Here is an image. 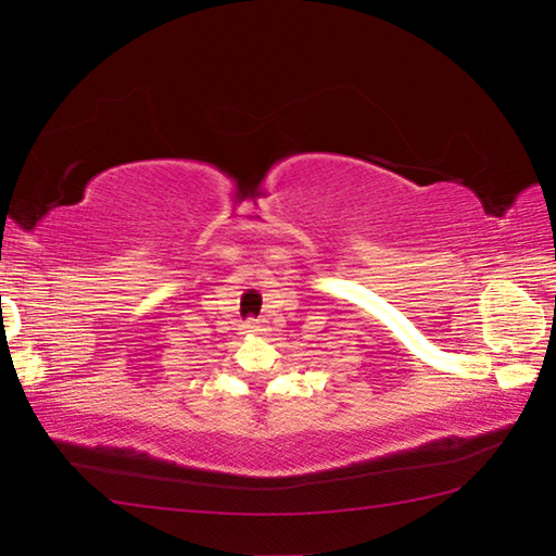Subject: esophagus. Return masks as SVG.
<instances>
[{"mask_svg": "<svg viewBox=\"0 0 556 556\" xmlns=\"http://www.w3.org/2000/svg\"><path fill=\"white\" fill-rule=\"evenodd\" d=\"M242 331H244V333H257V331H262L260 318H250V321H244V324H242Z\"/></svg>", "mask_w": 556, "mask_h": 556, "instance_id": "obj_1", "label": "esophagus"}]
</instances>
